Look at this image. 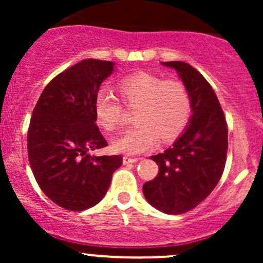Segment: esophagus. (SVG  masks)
I'll use <instances>...</instances> for the list:
<instances>
[{"label":"esophagus","instance_id":"obj_1","mask_svg":"<svg viewBox=\"0 0 263 263\" xmlns=\"http://www.w3.org/2000/svg\"><path fill=\"white\" fill-rule=\"evenodd\" d=\"M139 158H131V156H123V164H132L137 163Z\"/></svg>","mask_w":263,"mask_h":263}]
</instances>
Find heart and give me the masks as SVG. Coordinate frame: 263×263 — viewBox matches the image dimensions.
<instances>
[{
  "label": "heart",
  "instance_id": "heart-1",
  "mask_svg": "<svg viewBox=\"0 0 263 263\" xmlns=\"http://www.w3.org/2000/svg\"><path fill=\"white\" fill-rule=\"evenodd\" d=\"M122 99L128 108H137L136 127L115 137L113 148L124 154H141L153 150L159 140L169 142L178 137L190 121L192 105L184 85L146 72L127 76L118 85ZM97 121L107 131H113L123 121L121 102L107 90L95 98Z\"/></svg>",
  "mask_w": 263,
  "mask_h": 263
}]
</instances>
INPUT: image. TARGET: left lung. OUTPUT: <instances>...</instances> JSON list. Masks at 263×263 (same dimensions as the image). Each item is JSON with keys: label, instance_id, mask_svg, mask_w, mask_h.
I'll return each mask as SVG.
<instances>
[{"label": "left lung", "instance_id": "left-lung-1", "mask_svg": "<svg viewBox=\"0 0 263 263\" xmlns=\"http://www.w3.org/2000/svg\"><path fill=\"white\" fill-rule=\"evenodd\" d=\"M161 65L177 71L190 94L192 116L171 147L150 156L159 165V173L142 185V191L153 208L179 215L202 202L221 178L228 127L213 87L196 68L182 61Z\"/></svg>", "mask_w": 263, "mask_h": 263}]
</instances>
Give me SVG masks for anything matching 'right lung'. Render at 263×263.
I'll list each match as a JSON object with an SVG mask.
<instances>
[{
	"instance_id": "add662e5",
	"label": "right lung",
	"mask_w": 263,
	"mask_h": 263,
	"mask_svg": "<svg viewBox=\"0 0 263 263\" xmlns=\"http://www.w3.org/2000/svg\"><path fill=\"white\" fill-rule=\"evenodd\" d=\"M115 62L84 60L55 76L31 115L28 155L35 181L61 208L84 211L102 201L122 156H94L107 146L95 116V98Z\"/></svg>"
}]
</instances>
